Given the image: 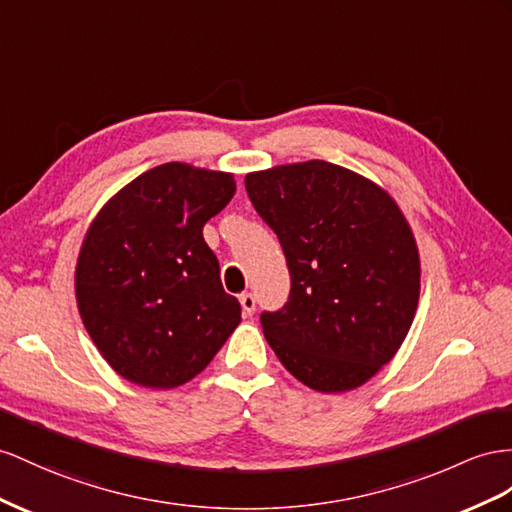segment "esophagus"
<instances>
[{"mask_svg": "<svg viewBox=\"0 0 512 512\" xmlns=\"http://www.w3.org/2000/svg\"><path fill=\"white\" fill-rule=\"evenodd\" d=\"M240 305H242V311H244V316H253L255 313V307H257V300H255V296L253 294H242L240 296Z\"/></svg>", "mask_w": 512, "mask_h": 512, "instance_id": "esophagus-1", "label": "esophagus"}]
</instances>
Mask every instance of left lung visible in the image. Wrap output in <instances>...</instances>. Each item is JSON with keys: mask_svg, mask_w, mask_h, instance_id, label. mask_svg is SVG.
<instances>
[{"mask_svg": "<svg viewBox=\"0 0 512 512\" xmlns=\"http://www.w3.org/2000/svg\"><path fill=\"white\" fill-rule=\"evenodd\" d=\"M277 233L290 298L261 313L270 348L307 387L363 385L396 355L419 300V255L391 196L324 160L274 166L244 179Z\"/></svg>", "mask_w": 512, "mask_h": 512, "instance_id": "obj_1", "label": "left lung"}]
</instances>
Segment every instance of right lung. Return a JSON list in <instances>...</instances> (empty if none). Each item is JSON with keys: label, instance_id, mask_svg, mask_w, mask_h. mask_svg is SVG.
Here are the masks:
<instances>
[{"label": "right lung", "instance_id": "right-lung-1", "mask_svg": "<svg viewBox=\"0 0 512 512\" xmlns=\"http://www.w3.org/2000/svg\"><path fill=\"white\" fill-rule=\"evenodd\" d=\"M235 194L229 173L168 162L142 173L103 205L75 268L88 335L129 383H188L240 324L203 240L205 222Z\"/></svg>", "mask_w": 512, "mask_h": 512}]
</instances>
